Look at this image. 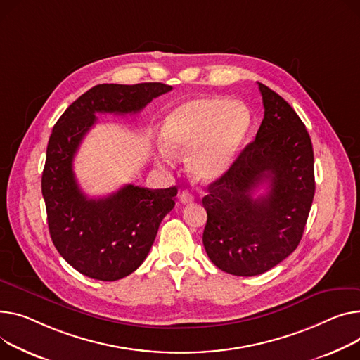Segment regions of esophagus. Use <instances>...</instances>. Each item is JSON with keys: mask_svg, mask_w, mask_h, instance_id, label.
I'll use <instances>...</instances> for the list:
<instances>
[{"mask_svg": "<svg viewBox=\"0 0 360 360\" xmlns=\"http://www.w3.org/2000/svg\"><path fill=\"white\" fill-rule=\"evenodd\" d=\"M179 201L182 202V204H191L194 201V197H193V194L189 193L188 189H185V191H182V193L179 194Z\"/></svg>", "mask_w": 360, "mask_h": 360, "instance_id": "1", "label": "esophagus"}]
</instances>
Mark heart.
I'll use <instances>...</instances> for the list:
<instances>
[{"mask_svg":"<svg viewBox=\"0 0 360 360\" xmlns=\"http://www.w3.org/2000/svg\"><path fill=\"white\" fill-rule=\"evenodd\" d=\"M250 129L249 110L223 97H197L166 115L162 146L169 155L186 156V169L195 182L219 181L230 169Z\"/></svg>","mask_w":360,"mask_h":360,"instance_id":"obj_1","label":"heart"}]
</instances>
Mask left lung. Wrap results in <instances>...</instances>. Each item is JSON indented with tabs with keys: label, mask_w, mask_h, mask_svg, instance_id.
I'll return each mask as SVG.
<instances>
[{
	"label": "left lung",
	"mask_w": 360,
	"mask_h": 360,
	"mask_svg": "<svg viewBox=\"0 0 360 360\" xmlns=\"http://www.w3.org/2000/svg\"><path fill=\"white\" fill-rule=\"evenodd\" d=\"M265 115L256 139L202 198V243L219 269L255 276L276 266L301 242L313 204L314 152L294 108L259 82ZM269 184V193L253 198Z\"/></svg>",
	"instance_id": "obj_1"
}]
</instances>
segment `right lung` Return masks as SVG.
Masks as SVG:
<instances>
[{
  "label": "right lung",
  "mask_w": 360,
  "mask_h": 360,
  "mask_svg": "<svg viewBox=\"0 0 360 360\" xmlns=\"http://www.w3.org/2000/svg\"><path fill=\"white\" fill-rule=\"evenodd\" d=\"M171 85H95L56 122L46 150L41 194L52 242L79 274L117 281L134 272L149 255L165 215L175 207L176 186L126 185L103 198H88L74 174V158L97 112L136 114Z\"/></svg>",
  "instance_id": "add662e5"
}]
</instances>
